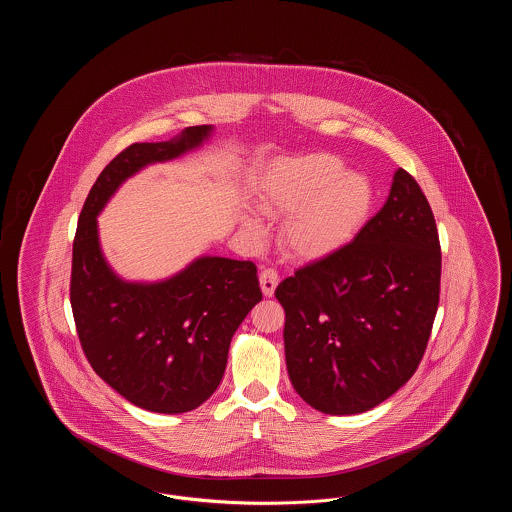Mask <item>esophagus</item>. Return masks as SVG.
<instances>
[{
	"label": "esophagus",
	"mask_w": 512,
	"mask_h": 512,
	"mask_svg": "<svg viewBox=\"0 0 512 512\" xmlns=\"http://www.w3.org/2000/svg\"><path fill=\"white\" fill-rule=\"evenodd\" d=\"M280 282V276L274 268H263L261 274H259V284H261V290L265 293V297H272L274 290Z\"/></svg>",
	"instance_id": "obj_1"
}]
</instances>
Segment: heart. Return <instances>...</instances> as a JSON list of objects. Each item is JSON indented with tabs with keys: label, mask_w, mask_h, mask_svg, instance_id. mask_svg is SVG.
<instances>
[{
	"label": "heart",
	"mask_w": 512,
	"mask_h": 512,
	"mask_svg": "<svg viewBox=\"0 0 512 512\" xmlns=\"http://www.w3.org/2000/svg\"><path fill=\"white\" fill-rule=\"evenodd\" d=\"M374 199L365 174L343 171L336 155L307 153L272 167L261 190V209L270 217H286L280 228V245L288 257L303 263L322 261L363 226ZM244 228L263 236L265 226L247 213Z\"/></svg>",
	"instance_id": "b5f03b06"
}]
</instances>
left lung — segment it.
Instances as JSON below:
<instances>
[{"label":"left lung","instance_id":"left-lung-1","mask_svg":"<svg viewBox=\"0 0 512 512\" xmlns=\"http://www.w3.org/2000/svg\"><path fill=\"white\" fill-rule=\"evenodd\" d=\"M441 251L413 176L393 174L384 207L338 253L276 288L293 390L324 414H359L409 382L436 318Z\"/></svg>","mask_w":512,"mask_h":512}]
</instances>
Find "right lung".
I'll list each match as a JSON object with an SVG mask.
<instances>
[{
    "label": "right lung",
    "mask_w": 512,
    "mask_h": 512,
    "mask_svg": "<svg viewBox=\"0 0 512 512\" xmlns=\"http://www.w3.org/2000/svg\"><path fill=\"white\" fill-rule=\"evenodd\" d=\"M211 134V124L188 126L169 142L126 147L99 174L76 226L71 307L86 359L151 413L194 411L219 388L232 336L263 299L257 267L203 255L167 280L128 282L103 257L98 215L124 180L194 151Z\"/></svg>",
    "instance_id": "right-lung-1"
}]
</instances>
